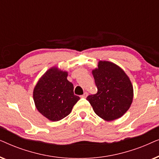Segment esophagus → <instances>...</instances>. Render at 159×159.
<instances>
[{"label":"esophagus","mask_w":159,"mask_h":159,"mask_svg":"<svg viewBox=\"0 0 159 159\" xmlns=\"http://www.w3.org/2000/svg\"><path fill=\"white\" fill-rule=\"evenodd\" d=\"M88 93H87V92H85V93H84V94L82 95L81 97L82 98H87V96H88Z\"/></svg>","instance_id":"1"}]
</instances>
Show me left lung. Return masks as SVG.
<instances>
[{
    "label": "left lung",
    "instance_id": "obj_1",
    "mask_svg": "<svg viewBox=\"0 0 159 159\" xmlns=\"http://www.w3.org/2000/svg\"><path fill=\"white\" fill-rule=\"evenodd\" d=\"M98 93L87 100L93 109L103 120L120 118L127 111L133 101V86L125 71L114 63L99 61L93 69Z\"/></svg>",
    "mask_w": 159,
    "mask_h": 159
}]
</instances>
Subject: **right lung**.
<instances>
[{"instance_id": "1", "label": "right lung", "mask_w": 159, "mask_h": 159, "mask_svg": "<svg viewBox=\"0 0 159 159\" xmlns=\"http://www.w3.org/2000/svg\"><path fill=\"white\" fill-rule=\"evenodd\" d=\"M67 76L66 71L52 66L41 76L34 88L35 107L50 121H57L68 116L80 100L74 94V85Z\"/></svg>"}]
</instances>
